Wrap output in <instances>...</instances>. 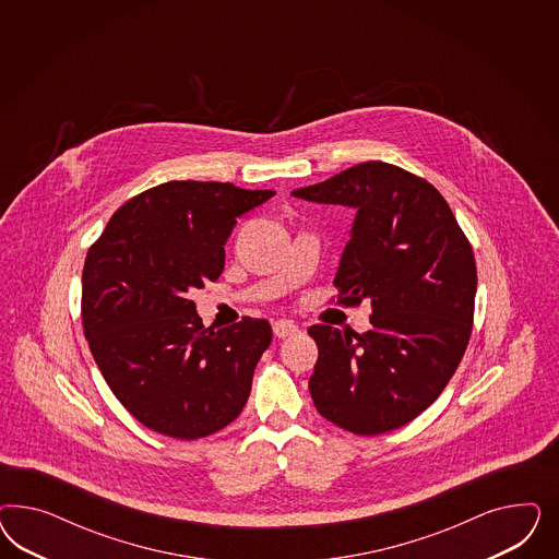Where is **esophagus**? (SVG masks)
I'll use <instances>...</instances> for the list:
<instances>
[{
    "label": "esophagus",
    "instance_id": "1",
    "mask_svg": "<svg viewBox=\"0 0 559 559\" xmlns=\"http://www.w3.org/2000/svg\"><path fill=\"white\" fill-rule=\"evenodd\" d=\"M272 332H274L276 338H288V336H295L299 332V325H295V323L288 322V320H278V322H274V325H272Z\"/></svg>",
    "mask_w": 559,
    "mask_h": 559
}]
</instances>
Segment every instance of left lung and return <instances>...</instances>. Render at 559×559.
I'll use <instances>...</instances> for the list:
<instances>
[{"instance_id":"8db88e82","label":"left lung","mask_w":559,"mask_h":559,"mask_svg":"<svg viewBox=\"0 0 559 559\" xmlns=\"http://www.w3.org/2000/svg\"><path fill=\"white\" fill-rule=\"evenodd\" d=\"M293 194L355 206L336 304L369 297L372 309L365 334L325 323L307 330L320 350L309 379L313 404L360 437L412 423L447 388L472 336L477 269L469 239L437 188L388 162L356 164Z\"/></svg>"}]
</instances>
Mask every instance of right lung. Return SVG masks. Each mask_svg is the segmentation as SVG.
Instances as JSON below:
<instances>
[{"mask_svg": "<svg viewBox=\"0 0 559 559\" xmlns=\"http://www.w3.org/2000/svg\"><path fill=\"white\" fill-rule=\"evenodd\" d=\"M271 197L231 182L171 180L129 199L90 246L85 338L108 388L153 432L203 439L246 406L271 323L246 316L204 328L187 293L219 278L237 217Z\"/></svg>", "mask_w": 559, "mask_h": 559, "instance_id": "obj_1", "label": "right lung"}]
</instances>
